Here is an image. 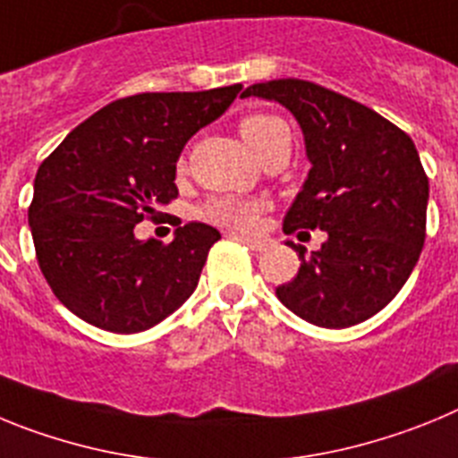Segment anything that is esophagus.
<instances>
[{"label": "esophagus", "instance_id": "obj_1", "mask_svg": "<svg viewBox=\"0 0 458 458\" xmlns=\"http://www.w3.org/2000/svg\"><path fill=\"white\" fill-rule=\"evenodd\" d=\"M229 236H236V238H241V241L245 242V245H248L250 250H252V252H264V250H266V241H261V238L238 236V233H229Z\"/></svg>", "mask_w": 458, "mask_h": 458}]
</instances>
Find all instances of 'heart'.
Returning a JSON list of instances; mask_svg holds the SVG:
<instances>
[{
  "mask_svg": "<svg viewBox=\"0 0 458 458\" xmlns=\"http://www.w3.org/2000/svg\"><path fill=\"white\" fill-rule=\"evenodd\" d=\"M241 135L248 141V147H252L261 156L270 141L282 135H291V132L284 119H279L277 114L257 112L241 121ZM259 210H261V201L257 199L238 197V194H217V197H208L197 208V216L210 225L233 229V232H248L257 225Z\"/></svg>",
  "mask_w": 458,
  "mask_h": 458,
  "instance_id": "heart-1",
  "label": "heart"
}]
</instances>
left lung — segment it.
<instances>
[{"instance_id":"8db88e82","label":"left lung","mask_w":458,"mask_h":458,"mask_svg":"<svg viewBox=\"0 0 458 458\" xmlns=\"http://www.w3.org/2000/svg\"><path fill=\"white\" fill-rule=\"evenodd\" d=\"M284 105L305 135L307 181L284 217V233L323 229L327 241L301 257L282 305L321 327L371 318L394 298L422 252L428 179L411 137L374 109L307 80L252 84L241 98Z\"/></svg>"}]
</instances>
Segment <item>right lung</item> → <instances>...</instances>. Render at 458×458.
Returning a JSON list of instances; mask_svg holds the SVG:
<instances>
[{
    "label": "right lung",
    "mask_w": 458,
    "mask_h": 458,
    "mask_svg": "<svg viewBox=\"0 0 458 458\" xmlns=\"http://www.w3.org/2000/svg\"><path fill=\"white\" fill-rule=\"evenodd\" d=\"M241 89L119 98L43 160L30 206L36 259L52 293L75 317L132 335L192 295L220 232L188 222L165 245L137 241L135 225L176 199L181 151L194 132L225 114Z\"/></svg>",
    "instance_id": "obj_1"
}]
</instances>
